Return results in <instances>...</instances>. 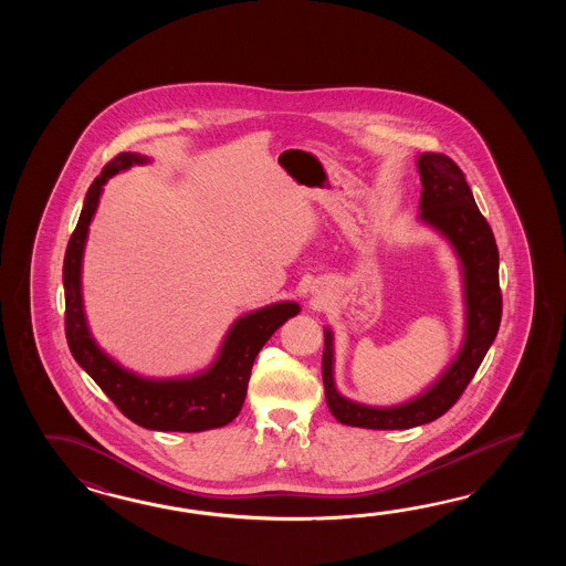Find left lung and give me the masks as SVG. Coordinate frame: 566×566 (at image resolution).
Returning a JSON list of instances; mask_svg holds the SVG:
<instances>
[{"instance_id":"obj_1","label":"left lung","mask_w":566,"mask_h":566,"mask_svg":"<svg viewBox=\"0 0 566 566\" xmlns=\"http://www.w3.org/2000/svg\"><path fill=\"white\" fill-rule=\"evenodd\" d=\"M421 220L443 232L458 251L465 281L468 332L463 348L447 373L424 395L390 409L352 402L334 386L332 332H324L325 400L336 421L361 429H410L443 417L465 392L471 378L495 339L502 322L500 254L492 229L473 200L465 174L446 154L427 151L419 157Z\"/></svg>"}]
</instances>
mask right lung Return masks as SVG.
<instances>
[{"instance_id": "add662e5", "label": "right lung", "mask_w": 566, "mask_h": 566, "mask_svg": "<svg viewBox=\"0 0 566 566\" xmlns=\"http://www.w3.org/2000/svg\"><path fill=\"white\" fill-rule=\"evenodd\" d=\"M144 161L145 157L137 154H119L113 157L86 192L85 206L66 247L62 265L66 342L78 366L135 424L151 431L178 433L220 429L234 421L241 412L256 354L289 317L300 313V305L293 301H283L244 315L230 327L218 360L206 373L186 380L139 378L123 370L96 348L86 327L81 297V263L86 232L105 181L119 174L120 169L132 168L133 164Z\"/></svg>"}]
</instances>
